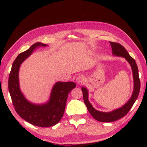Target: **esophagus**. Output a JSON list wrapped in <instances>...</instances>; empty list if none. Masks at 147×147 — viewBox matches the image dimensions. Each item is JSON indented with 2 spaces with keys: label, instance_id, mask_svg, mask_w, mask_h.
<instances>
[{
  "label": "esophagus",
  "instance_id": "1",
  "mask_svg": "<svg viewBox=\"0 0 147 147\" xmlns=\"http://www.w3.org/2000/svg\"><path fill=\"white\" fill-rule=\"evenodd\" d=\"M84 81H85V78H84L83 75H78L76 79V82L79 84L83 83Z\"/></svg>",
  "mask_w": 147,
  "mask_h": 147
}]
</instances>
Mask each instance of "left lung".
<instances>
[{
	"mask_svg": "<svg viewBox=\"0 0 147 147\" xmlns=\"http://www.w3.org/2000/svg\"><path fill=\"white\" fill-rule=\"evenodd\" d=\"M110 43L112 49V55L118 57H124L131 67L133 80H134V89H133V92L131 98L128 100L125 104L123 105L120 108L113 110L109 112H100V111L97 110L93 107L92 104L88 100V90L85 87H82L84 102L89 112L92 115V117L97 121L107 123L117 121V120L125 116L129 111L131 110L133 104H134V102L137 100L140 89L139 70H138L135 60L129 55L126 49L121 45L118 43L111 42H110Z\"/></svg>",
	"mask_w": 147,
	"mask_h": 147,
	"instance_id": "8db88e82",
	"label": "left lung"
}]
</instances>
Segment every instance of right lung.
<instances>
[{
	"label": "right lung",
	"mask_w": 147,
	"mask_h": 147,
	"mask_svg": "<svg viewBox=\"0 0 147 147\" xmlns=\"http://www.w3.org/2000/svg\"><path fill=\"white\" fill-rule=\"evenodd\" d=\"M47 46L37 42L20 53L13 62L8 79V90L16 112L26 121L39 127H50L59 122L64 115L69 93L76 86L73 82H56L52 88L48 100L42 104L32 103L26 98L20 86L21 64L37 48Z\"/></svg>",
	"instance_id": "obj_1"
}]
</instances>
